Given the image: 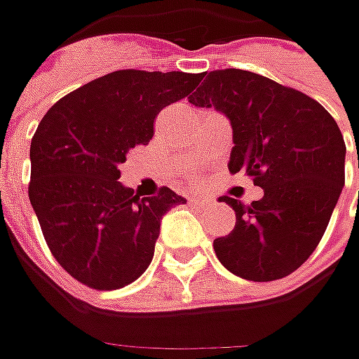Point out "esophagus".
<instances>
[{"label":"esophagus","mask_w":359,"mask_h":359,"mask_svg":"<svg viewBox=\"0 0 359 359\" xmlns=\"http://www.w3.org/2000/svg\"><path fill=\"white\" fill-rule=\"evenodd\" d=\"M189 203L198 205V208H208V205H212V200L205 196H189Z\"/></svg>","instance_id":"34e87169"}]
</instances>
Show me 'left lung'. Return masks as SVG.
<instances>
[{
  "label": "left lung",
  "instance_id": "1",
  "mask_svg": "<svg viewBox=\"0 0 359 359\" xmlns=\"http://www.w3.org/2000/svg\"><path fill=\"white\" fill-rule=\"evenodd\" d=\"M187 100L229 119V172L254 175L264 189L250 205L222 198L236 226L214 240L217 259L252 282L290 276L320 243L344 187L346 144L336 119L306 93L243 69L210 72Z\"/></svg>",
  "mask_w": 359,
  "mask_h": 359
}]
</instances>
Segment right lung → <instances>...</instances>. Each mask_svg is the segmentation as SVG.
<instances>
[{"label":"right lung","mask_w":359,"mask_h":359,"mask_svg":"<svg viewBox=\"0 0 359 359\" xmlns=\"http://www.w3.org/2000/svg\"><path fill=\"white\" fill-rule=\"evenodd\" d=\"M201 74L119 69L67 93L39 121L29 201L53 257L93 290L135 282L151 264L161 217L186 203L170 187L140 200L119 163L154 137V119Z\"/></svg>","instance_id":"right-lung-1"}]
</instances>
